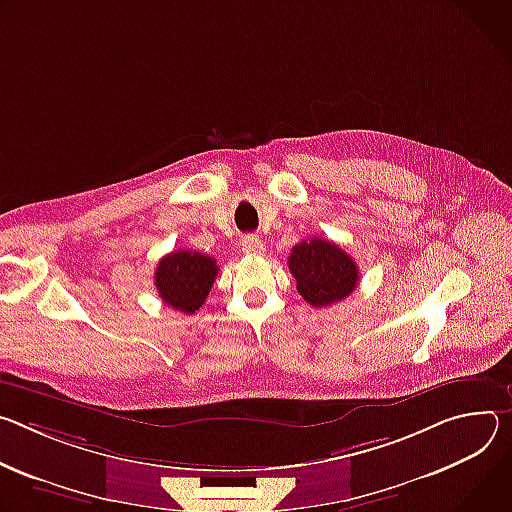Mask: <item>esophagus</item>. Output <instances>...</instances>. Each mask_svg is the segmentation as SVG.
I'll return each instance as SVG.
<instances>
[{"label":"esophagus","instance_id":"obj_1","mask_svg":"<svg viewBox=\"0 0 512 512\" xmlns=\"http://www.w3.org/2000/svg\"><path fill=\"white\" fill-rule=\"evenodd\" d=\"M264 244H262V240L258 238V236H244L242 238V252L244 254H250V256H260V254H264Z\"/></svg>","mask_w":512,"mask_h":512}]
</instances>
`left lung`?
<instances>
[{"mask_svg": "<svg viewBox=\"0 0 512 512\" xmlns=\"http://www.w3.org/2000/svg\"><path fill=\"white\" fill-rule=\"evenodd\" d=\"M289 270L297 280V291L311 307H327L350 297L358 282V264L337 244L311 238L291 250Z\"/></svg>", "mask_w": 512, "mask_h": 512, "instance_id": "8db88e82", "label": "left lung"}]
</instances>
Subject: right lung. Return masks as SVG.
Here are the masks:
<instances>
[{"label": "right lung", "instance_id": "right-lung-1", "mask_svg": "<svg viewBox=\"0 0 512 512\" xmlns=\"http://www.w3.org/2000/svg\"><path fill=\"white\" fill-rule=\"evenodd\" d=\"M217 272V262L211 256L175 250L158 262L154 285L168 307L193 315L205 303Z\"/></svg>", "mask_w": 512, "mask_h": 512}]
</instances>
